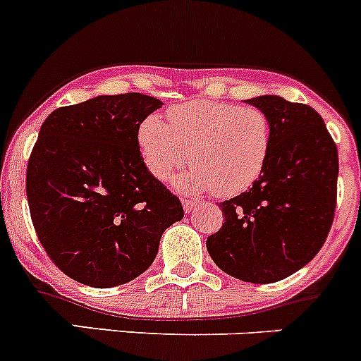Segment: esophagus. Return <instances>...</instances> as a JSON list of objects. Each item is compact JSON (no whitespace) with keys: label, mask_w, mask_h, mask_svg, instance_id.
<instances>
[{"label":"esophagus","mask_w":361,"mask_h":361,"mask_svg":"<svg viewBox=\"0 0 361 361\" xmlns=\"http://www.w3.org/2000/svg\"><path fill=\"white\" fill-rule=\"evenodd\" d=\"M183 207H184V212H186V214H190V212H193L195 207H197V202H195V200H188V198H184V200H183Z\"/></svg>","instance_id":"1"}]
</instances>
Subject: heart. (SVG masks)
<instances>
[{
    "mask_svg": "<svg viewBox=\"0 0 361 361\" xmlns=\"http://www.w3.org/2000/svg\"><path fill=\"white\" fill-rule=\"evenodd\" d=\"M136 142L143 164L157 180H166L190 159L193 166L175 178V188L234 197L252 188L266 170L273 123L253 106L198 99L168 109V123L157 113L147 115Z\"/></svg>",
    "mask_w": 361,
    "mask_h": 361,
    "instance_id": "heart-1",
    "label": "heart"
}]
</instances>
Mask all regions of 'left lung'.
<instances>
[{
  "instance_id": "1",
  "label": "left lung",
  "mask_w": 361,
  "mask_h": 361,
  "mask_svg": "<svg viewBox=\"0 0 361 361\" xmlns=\"http://www.w3.org/2000/svg\"><path fill=\"white\" fill-rule=\"evenodd\" d=\"M248 104L273 123V149L260 178L219 204L225 223L207 252L230 276L273 283L307 266L324 245L337 204L338 152L314 108L280 95Z\"/></svg>"
}]
</instances>
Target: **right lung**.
<instances>
[{"mask_svg":"<svg viewBox=\"0 0 361 361\" xmlns=\"http://www.w3.org/2000/svg\"><path fill=\"white\" fill-rule=\"evenodd\" d=\"M163 102L143 94L97 95L44 120L26 170L40 243L72 280L109 289L147 271L161 235L184 218L149 173L138 126Z\"/></svg>","mask_w":361,"mask_h":361,"instance_id":"right-lung-1","label":"right lung"}]
</instances>
